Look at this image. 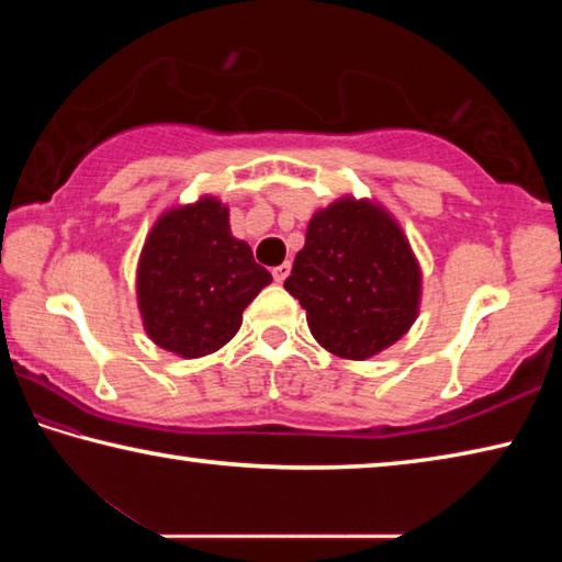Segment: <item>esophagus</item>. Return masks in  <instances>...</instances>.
Returning a JSON list of instances; mask_svg holds the SVG:
<instances>
[{
  "label": "esophagus",
  "mask_w": 562,
  "mask_h": 562,
  "mask_svg": "<svg viewBox=\"0 0 562 562\" xmlns=\"http://www.w3.org/2000/svg\"><path fill=\"white\" fill-rule=\"evenodd\" d=\"M288 274H290V262H282V265H278V268L272 270V278H274V282H278V284H282L284 280H288Z\"/></svg>",
  "instance_id": "esophagus-1"
}]
</instances>
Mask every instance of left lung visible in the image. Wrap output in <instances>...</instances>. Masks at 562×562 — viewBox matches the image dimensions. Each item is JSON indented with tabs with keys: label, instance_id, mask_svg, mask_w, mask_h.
I'll list each match as a JSON object with an SVG mask.
<instances>
[{
	"label": "left lung",
	"instance_id": "obj_1",
	"mask_svg": "<svg viewBox=\"0 0 562 562\" xmlns=\"http://www.w3.org/2000/svg\"><path fill=\"white\" fill-rule=\"evenodd\" d=\"M284 290L300 300L322 347L361 361L412 329L422 268L392 213L345 195L312 215Z\"/></svg>",
	"mask_w": 562,
	"mask_h": 562
}]
</instances>
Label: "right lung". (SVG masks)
I'll list each match as a JSON object with an SVG mask.
<instances>
[{
  "label": "right lung",
  "instance_id": "1",
  "mask_svg": "<svg viewBox=\"0 0 562 562\" xmlns=\"http://www.w3.org/2000/svg\"><path fill=\"white\" fill-rule=\"evenodd\" d=\"M272 274L250 245L231 233L227 205L203 195L158 217L136 270V297L146 335L183 359L227 345L243 312Z\"/></svg>",
  "mask_w": 562,
  "mask_h": 562
}]
</instances>
